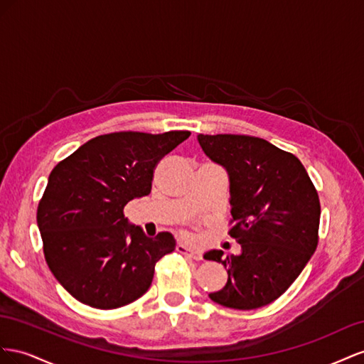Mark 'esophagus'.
I'll return each instance as SVG.
<instances>
[{"label":"esophagus","instance_id":"34e87169","mask_svg":"<svg viewBox=\"0 0 364 364\" xmlns=\"http://www.w3.org/2000/svg\"><path fill=\"white\" fill-rule=\"evenodd\" d=\"M176 252L181 253V255L189 256V257L195 259V261H201V259H203V255H201L200 250H193V248L186 247L184 244H178V245H176Z\"/></svg>","mask_w":364,"mask_h":364}]
</instances>
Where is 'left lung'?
<instances>
[{"instance_id": "1", "label": "left lung", "mask_w": 364, "mask_h": 364, "mask_svg": "<svg viewBox=\"0 0 364 364\" xmlns=\"http://www.w3.org/2000/svg\"><path fill=\"white\" fill-rule=\"evenodd\" d=\"M198 143L230 180V235L241 255L210 250L205 259L227 268V284L210 293L213 302L233 309H256L289 288L318 242L320 201L296 155L269 141L236 134H200Z\"/></svg>"}]
</instances>
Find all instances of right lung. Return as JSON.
Returning a JSON list of instances; mask_svg holds the SVG:
<instances>
[{
	"instance_id": "add662e5",
	"label": "right lung",
	"mask_w": 364,
	"mask_h": 364,
	"mask_svg": "<svg viewBox=\"0 0 364 364\" xmlns=\"http://www.w3.org/2000/svg\"><path fill=\"white\" fill-rule=\"evenodd\" d=\"M189 136L105 134L51 171L36 221L48 268L79 302L114 309L149 289L155 264L175 250V240L169 232L148 237L123 209L151 193L155 166Z\"/></svg>"
}]
</instances>
